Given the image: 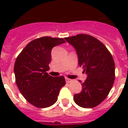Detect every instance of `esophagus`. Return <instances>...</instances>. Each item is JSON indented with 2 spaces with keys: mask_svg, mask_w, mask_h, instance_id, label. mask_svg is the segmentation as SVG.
<instances>
[{
  "mask_svg": "<svg viewBox=\"0 0 128 128\" xmlns=\"http://www.w3.org/2000/svg\"><path fill=\"white\" fill-rule=\"evenodd\" d=\"M71 81H72V80H71V79H69V78H66V82H67V83H70Z\"/></svg>",
  "mask_w": 128,
  "mask_h": 128,
  "instance_id": "1",
  "label": "esophagus"
}]
</instances>
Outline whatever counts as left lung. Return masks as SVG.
<instances>
[{"label":"left lung","mask_w":128,"mask_h":128,"mask_svg":"<svg viewBox=\"0 0 128 128\" xmlns=\"http://www.w3.org/2000/svg\"><path fill=\"white\" fill-rule=\"evenodd\" d=\"M65 40L76 49L79 65L87 74L86 80L82 83L81 92L74 96V102L84 108L96 107L106 99L113 86V57L103 43L90 35L80 34Z\"/></svg>","instance_id":"8db88e82"}]
</instances>
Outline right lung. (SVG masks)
Listing matches in <instances>:
<instances>
[{
	"label": "right lung",
	"mask_w": 128,
	"mask_h": 128,
	"mask_svg": "<svg viewBox=\"0 0 128 128\" xmlns=\"http://www.w3.org/2000/svg\"><path fill=\"white\" fill-rule=\"evenodd\" d=\"M64 42L60 38L41 37L29 42L17 56L14 66L16 83L24 98L35 107L53 105L66 84L63 76L52 77L46 72L52 48Z\"/></svg>",
	"instance_id": "right-lung-1"
}]
</instances>
